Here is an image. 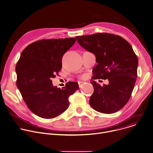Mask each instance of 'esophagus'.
I'll return each mask as SVG.
<instances>
[{
  "mask_svg": "<svg viewBox=\"0 0 153 153\" xmlns=\"http://www.w3.org/2000/svg\"><path fill=\"white\" fill-rule=\"evenodd\" d=\"M83 83H84V82H78V84H79V88H80V87L83 85Z\"/></svg>",
  "mask_w": 153,
  "mask_h": 153,
  "instance_id": "1",
  "label": "esophagus"
}]
</instances>
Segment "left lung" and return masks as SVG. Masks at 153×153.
<instances>
[{
  "instance_id": "left-lung-1",
  "label": "left lung",
  "mask_w": 153,
  "mask_h": 153,
  "mask_svg": "<svg viewBox=\"0 0 153 153\" xmlns=\"http://www.w3.org/2000/svg\"><path fill=\"white\" fill-rule=\"evenodd\" d=\"M78 43L96 57L92 79H108L101 86L91 82L94 91L89 103L96 111L112 114L128 102L137 77L138 58L132 47L122 37L108 33H97L76 37Z\"/></svg>"
}]
</instances>
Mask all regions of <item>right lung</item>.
I'll return each mask as SVG.
<instances>
[{"label":"right lung","mask_w":153,"mask_h":153,"mask_svg":"<svg viewBox=\"0 0 153 153\" xmlns=\"http://www.w3.org/2000/svg\"><path fill=\"white\" fill-rule=\"evenodd\" d=\"M75 42V38L39 40L20 55L15 67L17 88L29 109L42 118H54L64 112L69 97L79 89L77 82H68L60 89L51 80L62 68L64 54Z\"/></svg>","instance_id":"1"}]
</instances>
